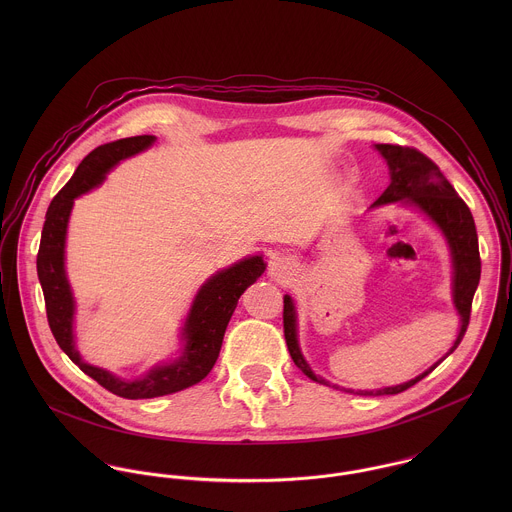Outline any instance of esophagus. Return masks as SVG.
Listing matches in <instances>:
<instances>
[{"label":"esophagus","mask_w":512,"mask_h":512,"mask_svg":"<svg viewBox=\"0 0 512 512\" xmlns=\"http://www.w3.org/2000/svg\"><path fill=\"white\" fill-rule=\"evenodd\" d=\"M290 270H292V266L286 258H276L270 264V276H274V278H286V276H290Z\"/></svg>","instance_id":"34e87169"}]
</instances>
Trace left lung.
<instances>
[{"label": "left lung", "instance_id": "8db88e82", "mask_svg": "<svg viewBox=\"0 0 512 512\" xmlns=\"http://www.w3.org/2000/svg\"><path fill=\"white\" fill-rule=\"evenodd\" d=\"M374 149L384 157L388 165L390 185L370 205V209L398 203L400 207H408L424 215L441 232L451 254V268H453L451 297H453V307L459 315V331L449 351L434 365L408 382H402L396 386H384L376 390H357V392L353 388H343L345 392H353L361 396H384V394L404 392L416 382H420L424 376H428L443 359H447L457 349V345L461 343L467 331L473 295L481 278V258H479L475 220L469 207L463 203L461 197H457L451 183L443 177L438 165L430 157H426L424 153L412 147L374 144ZM284 335H286L288 351L292 355L295 366L301 368V372L311 380L329 386V380L315 374L301 353L299 339H297V309H295L292 295L288 293L284 295Z\"/></svg>", "mask_w": 512, "mask_h": 512}]
</instances>
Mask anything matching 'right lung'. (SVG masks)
I'll use <instances>...</instances> for the list:
<instances>
[{"label": "right lung", "mask_w": 512, "mask_h": 512, "mask_svg": "<svg viewBox=\"0 0 512 512\" xmlns=\"http://www.w3.org/2000/svg\"><path fill=\"white\" fill-rule=\"evenodd\" d=\"M155 136L124 138L90 151L76 167L71 181L51 201L41 232L37 254V276L45 295L49 327L59 347L84 374L116 396L138 400L157 398L185 390L201 382L217 363L226 325L236 309L240 295L246 292L266 270L260 254L242 258L232 266L213 274L195 295L191 309L179 333V351L175 357L157 363L140 378H120L102 366L90 365L76 347L74 315L76 301L67 278V230L74 199L102 185L112 167L153 146Z\"/></svg>", "instance_id": "add662e5"}]
</instances>
